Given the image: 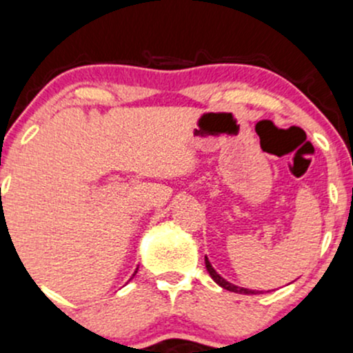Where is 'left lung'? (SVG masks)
I'll return each mask as SVG.
<instances>
[{"label": "left lung", "mask_w": 353, "mask_h": 353, "mask_svg": "<svg viewBox=\"0 0 353 353\" xmlns=\"http://www.w3.org/2000/svg\"><path fill=\"white\" fill-rule=\"evenodd\" d=\"M205 264H206V269L208 272H210L211 279L214 281L218 285H221V288L226 289V291H232V292H239V294H257L259 291H252V289H245V288H239V285L228 283V281H225L223 277L220 276V274L216 272V270L213 269V265L210 264V261H208V257H205Z\"/></svg>", "instance_id": "1"}]
</instances>
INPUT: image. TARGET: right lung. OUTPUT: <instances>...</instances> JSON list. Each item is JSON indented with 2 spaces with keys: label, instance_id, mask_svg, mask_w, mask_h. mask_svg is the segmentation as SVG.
Returning <instances> with one entry per match:
<instances>
[{
  "label": "right lung",
  "instance_id": "obj_1",
  "mask_svg": "<svg viewBox=\"0 0 353 353\" xmlns=\"http://www.w3.org/2000/svg\"><path fill=\"white\" fill-rule=\"evenodd\" d=\"M135 272H137V270H135Z\"/></svg>",
  "mask_w": 353,
  "mask_h": 353
}]
</instances>
